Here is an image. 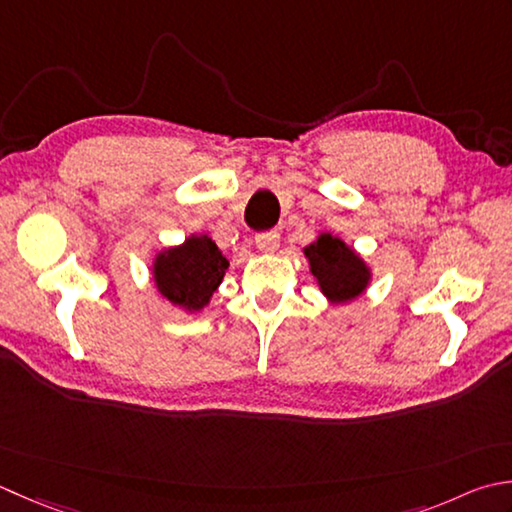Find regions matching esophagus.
I'll return each instance as SVG.
<instances>
[{
    "label": "esophagus",
    "mask_w": 512,
    "mask_h": 512,
    "mask_svg": "<svg viewBox=\"0 0 512 512\" xmlns=\"http://www.w3.org/2000/svg\"><path fill=\"white\" fill-rule=\"evenodd\" d=\"M255 244L259 250H264V253H275L279 246V233L277 230H264V233H257Z\"/></svg>",
    "instance_id": "34e87169"
}]
</instances>
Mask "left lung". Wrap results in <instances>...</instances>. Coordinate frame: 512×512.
<instances>
[{
    "mask_svg": "<svg viewBox=\"0 0 512 512\" xmlns=\"http://www.w3.org/2000/svg\"><path fill=\"white\" fill-rule=\"evenodd\" d=\"M310 270L317 277L319 288L333 302H348L357 297L368 284V268L342 239L322 235L306 248Z\"/></svg>",
    "mask_w": 512,
    "mask_h": 512,
    "instance_id": "8db88e82",
    "label": "left lung"
}]
</instances>
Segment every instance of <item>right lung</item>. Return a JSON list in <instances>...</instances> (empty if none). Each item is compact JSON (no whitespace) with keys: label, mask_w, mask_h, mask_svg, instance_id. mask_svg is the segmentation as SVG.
Listing matches in <instances>:
<instances>
[{"label":"right lung","mask_w":512,"mask_h":512,"mask_svg":"<svg viewBox=\"0 0 512 512\" xmlns=\"http://www.w3.org/2000/svg\"><path fill=\"white\" fill-rule=\"evenodd\" d=\"M228 259L210 237H188L182 246L168 248L155 262L159 293L186 310H199L222 284Z\"/></svg>","instance_id":"add662e5"}]
</instances>
